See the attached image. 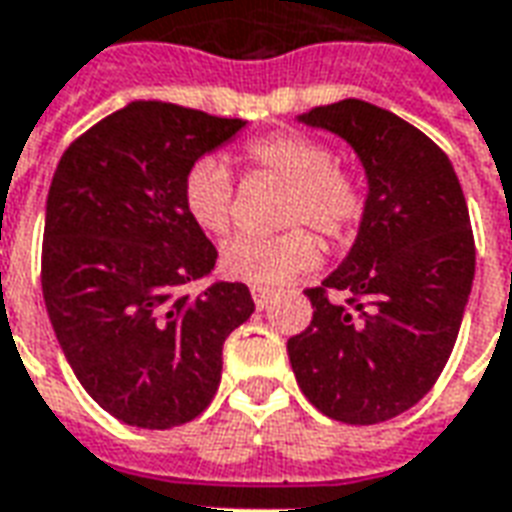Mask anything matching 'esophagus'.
<instances>
[{
	"label": "esophagus",
	"instance_id": "obj_1",
	"mask_svg": "<svg viewBox=\"0 0 512 512\" xmlns=\"http://www.w3.org/2000/svg\"><path fill=\"white\" fill-rule=\"evenodd\" d=\"M252 299H255V305L263 310V307H268V302L274 299V291H271V288H263V285H252Z\"/></svg>",
	"mask_w": 512,
	"mask_h": 512
}]
</instances>
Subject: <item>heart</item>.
<instances>
[{
  "instance_id": "b5f03b06",
  "label": "heart",
  "mask_w": 512,
  "mask_h": 512,
  "mask_svg": "<svg viewBox=\"0 0 512 512\" xmlns=\"http://www.w3.org/2000/svg\"><path fill=\"white\" fill-rule=\"evenodd\" d=\"M246 163L291 185L280 221L307 224L332 244L349 241L366 219L368 196L355 171L338 163L330 144L305 132H268L244 149ZM232 174L216 157H202L182 177V207L207 235H224L232 224ZM321 246L310 230L282 232L274 238L238 235L221 246V268L232 280L282 285L318 266Z\"/></svg>"
}]
</instances>
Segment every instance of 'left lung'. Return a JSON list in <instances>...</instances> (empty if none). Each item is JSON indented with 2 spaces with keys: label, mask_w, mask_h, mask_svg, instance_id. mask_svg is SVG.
<instances>
[{
  "label": "left lung",
  "mask_w": 512,
  "mask_h": 512,
  "mask_svg": "<svg viewBox=\"0 0 512 512\" xmlns=\"http://www.w3.org/2000/svg\"><path fill=\"white\" fill-rule=\"evenodd\" d=\"M302 121L352 144L368 207L352 252L305 291L313 321L288 357L324 416L380 424L424 399L455 349L477 257L466 196L441 146L382 107L343 99Z\"/></svg>",
  "instance_id": "obj_1"
}]
</instances>
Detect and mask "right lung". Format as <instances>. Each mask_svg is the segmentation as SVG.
<instances>
[{"label":"right lung","instance_id":"1","mask_svg":"<svg viewBox=\"0 0 512 512\" xmlns=\"http://www.w3.org/2000/svg\"><path fill=\"white\" fill-rule=\"evenodd\" d=\"M241 127L132 102L57 163L41 249L49 321L88 396L130 427L194 421L219 391L227 335L255 313L244 282L182 291L219 257L182 207V177Z\"/></svg>","mask_w":512,"mask_h":512}]
</instances>
